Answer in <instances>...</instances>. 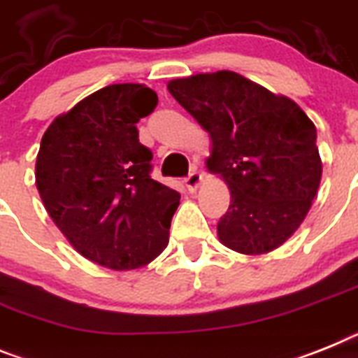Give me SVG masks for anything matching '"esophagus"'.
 I'll return each mask as SVG.
<instances>
[{
    "label": "esophagus",
    "instance_id": "obj_1",
    "mask_svg": "<svg viewBox=\"0 0 358 358\" xmlns=\"http://www.w3.org/2000/svg\"><path fill=\"white\" fill-rule=\"evenodd\" d=\"M201 182H203V173H199V172H192L190 176H188L185 179L186 188H188V190H190V192L197 190V188H199V186H201Z\"/></svg>",
    "mask_w": 358,
    "mask_h": 358
}]
</instances>
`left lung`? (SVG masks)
<instances>
[{
    "label": "left lung",
    "mask_w": 358,
    "mask_h": 358,
    "mask_svg": "<svg viewBox=\"0 0 358 358\" xmlns=\"http://www.w3.org/2000/svg\"><path fill=\"white\" fill-rule=\"evenodd\" d=\"M166 87L208 132L206 168L230 188L228 212L217 222L221 244L244 255L282 246L319 192L315 124L295 101L230 70L172 79Z\"/></svg>",
    "instance_id": "obj_1"
}]
</instances>
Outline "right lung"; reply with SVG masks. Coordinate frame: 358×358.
Here are the masks:
<instances>
[{
    "instance_id": "right-lung-1",
    "label": "right lung",
    "mask_w": 358,
    "mask_h": 358,
    "mask_svg": "<svg viewBox=\"0 0 358 358\" xmlns=\"http://www.w3.org/2000/svg\"><path fill=\"white\" fill-rule=\"evenodd\" d=\"M157 106L141 83L108 85L43 134L36 186L74 250L110 270L146 266L168 246L181 195L154 181L136 124Z\"/></svg>"
}]
</instances>
